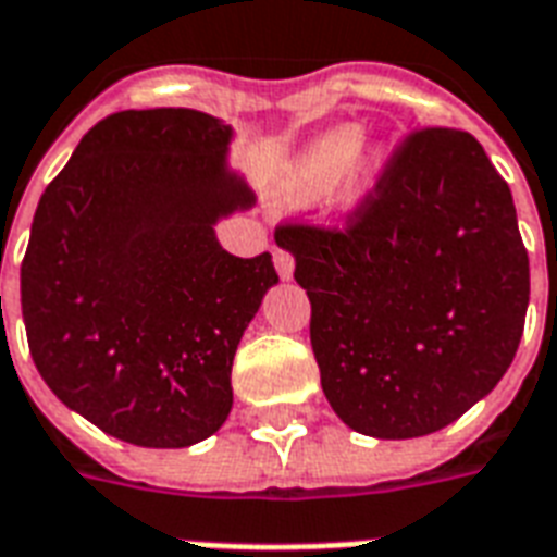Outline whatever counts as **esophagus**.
Here are the masks:
<instances>
[{"label":"esophagus","mask_w":557,"mask_h":557,"mask_svg":"<svg viewBox=\"0 0 557 557\" xmlns=\"http://www.w3.org/2000/svg\"><path fill=\"white\" fill-rule=\"evenodd\" d=\"M273 261H275V273L282 275V278H293V256H290V252H284V249H275Z\"/></svg>","instance_id":"esophagus-1"}]
</instances>
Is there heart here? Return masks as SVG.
<instances>
[{
	"instance_id": "obj_1",
	"label": "heart",
	"mask_w": 557,
	"mask_h": 557,
	"mask_svg": "<svg viewBox=\"0 0 557 557\" xmlns=\"http://www.w3.org/2000/svg\"><path fill=\"white\" fill-rule=\"evenodd\" d=\"M366 133L355 124L337 127V131L325 133L322 139H317L305 153L287 171L284 180V191L293 202H319L325 200L327 194L334 191V185L339 183L343 175V191H339V202L343 209H357L369 200V194L374 191V185L381 180V157H360Z\"/></svg>"
}]
</instances>
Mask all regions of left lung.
Here are the masks:
<instances>
[{
  "label": "left lung",
  "mask_w": 557,
  "mask_h": 557,
  "mask_svg": "<svg viewBox=\"0 0 557 557\" xmlns=\"http://www.w3.org/2000/svg\"><path fill=\"white\" fill-rule=\"evenodd\" d=\"M275 240L310 299L322 392L357 433H435L515 360L529 256L508 183L471 133H409L343 230L296 223Z\"/></svg>",
  "instance_id": "1"
}]
</instances>
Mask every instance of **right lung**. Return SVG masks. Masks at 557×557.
Returning a JSON list of instances; mask_svg holds the SVG:
<instances>
[{"label":"right lung","mask_w":557,"mask_h":557,"mask_svg":"<svg viewBox=\"0 0 557 557\" xmlns=\"http://www.w3.org/2000/svg\"><path fill=\"white\" fill-rule=\"evenodd\" d=\"M232 127L185 107L124 110L42 191L20 270L34 366L69 409L139 447H188L232 409V360L278 282L214 223L256 206Z\"/></svg>","instance_id":"obj_1"}]
</instances>
